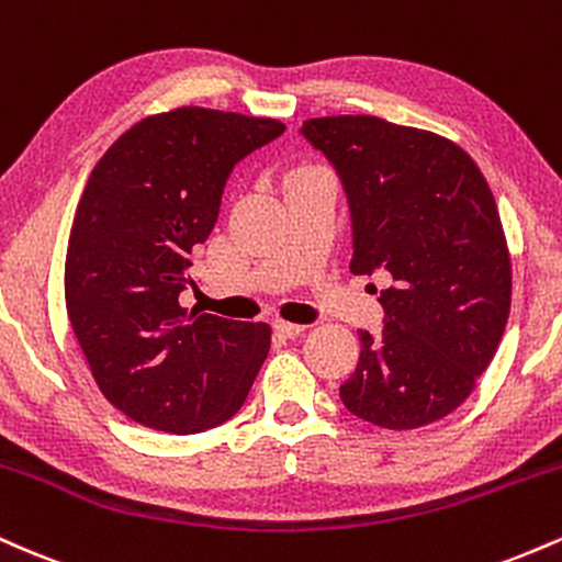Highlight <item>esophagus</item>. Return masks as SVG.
Masks as SVG:
<instances>
[{
	"label": "esophagus",
	"instance_id": "34e87169",
	"mask_svg": "<svg viewBox=\"0 0 562 562\" xmlns=\"http://www.w3.org/2000/svg\"><path fill=\"white\" fill-rule=\"evenodd\" d=\"M274 327H277V333L285 335V338H295V335H301L303 330H306V325H299V322H288V319H277Z\"/></svg>",
	"mask_w": 562,
	"mask_h": 562
}]
</instances>
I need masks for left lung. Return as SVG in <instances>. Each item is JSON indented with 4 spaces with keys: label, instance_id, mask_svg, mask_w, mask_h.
<instances>
[{
    "label": "left lung",
    "instance_id": "left-lung-1",
    "mask_svg": "<svg viewBox=\"0 0 562 562\" xmlns=\"http://www.w3.org/2000/svg\"><path fill=\"white\" fill-rule=\"evenodd\" d=\"M344 182L353 274L389 272L385 325L359 330V364L340 385L351 415L412 430L454 412L494 359L513 267L486 179L460 145L375 115L303 121Z\"/></svg>",
    "mask_w": 562,
    "mask_h": 562
}]
</instances>
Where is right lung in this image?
Returning a JSON list of instances; mask_svg holds the SVG:
<instances>
[{"mask_svg": "<svg viewBox=\"0 0 562 562\" xmlns=\"http://www.w3.org/2000/svg\"><path fill=\"white\" fill-rule=\"evenodd\" d=\"M282 132L187 105L142 119L89 173L68 237V319L102 396L145 428L227 423L267 359L272 327L190 312L179 295L235 164Z\"/></svg>", "mask_w": 562, "mask_h": 562, "instance_id": "obj_1", "label": "right lung"}]
</instances>
